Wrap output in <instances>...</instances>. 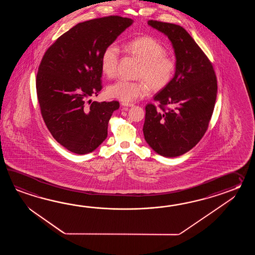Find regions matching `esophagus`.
Segmentation results:
<instances>
[{"label":"esophagus","mask_w":255,"mask_h":255,"mask_svg":"<svg viewBox=\"0 0 255 255\" xmlns=\"http://www.w3.org/2000/svg\"><path fill=\"white\" fill-rule=\"evenodd\" d=\"M121 106H123V107H128V108H131V107H133V106H134V104L122 102V103H121Z\"/></svg>","instance_id":"esophagus-1"}]
</instances>
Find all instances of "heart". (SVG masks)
<instances>
[{
  "instance_id": "heart-1",
  "label": "heart",
  "mask_w": 255,
  "mask_h": 255,
  "mask_svg": "<svg viewBox=\"0 0 255 255\" xmlns=\"http://www.w3.org/2000/svg\"><path fill=\"white\" fill-rule=\"evenodd\" d=\"M127 48L141 62L136 72V77L140 79L119 80L110 85L107 89L110 98L123 102L134 101L144 98L150 88L153 91L161 90L173 79L176 61L166 54V49L157 39L141 36L128 42ZM120 58V49L117 43H110L105 48L101 55V70L105 76L109 78L117 76Z\"/></svg>"
}]
</instances>
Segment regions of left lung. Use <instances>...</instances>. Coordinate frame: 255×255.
<instances>
[{
	"label": "left lung",
	"mask_w": 255,
	"mask_h": 255,
	"mask_svg": "<svg viewBox=\"0 0 255 255\" xmlns=\"http://www.w3.org/2000/svg\"><path fill=\"white\" fill-rule=\"evenodd\" d=\"M173 45L176 73L167 87L147 104L143 133L147 144L163 157L180 156L205 134L217 97V77L212 62L184 28L149 20Z\"/></svg>",
	"instance_id": "obj_1"
}]
</instances>
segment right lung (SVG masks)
I'll list each match as a JSON object with an SVG mask.
<instances>
[{
    "mask_svg": "<svg viewBox=\"0 0 255 255\" xmlns=\"http://www.w3.org/2000/svg\"><path fill=\"white\" fill-rule=\"evenodd\" d=\"M130 18L110 15L79 22L43 54L36 92L43 121L54 139L76 154L94 151L107 136L118 101L91 102L102 89L101 55Z\"/></svg>",
    "mask_w": 255,
    "mask_h": 255,
    "instance_id": "1",
    "label": "right lung"
}]
</instances>
